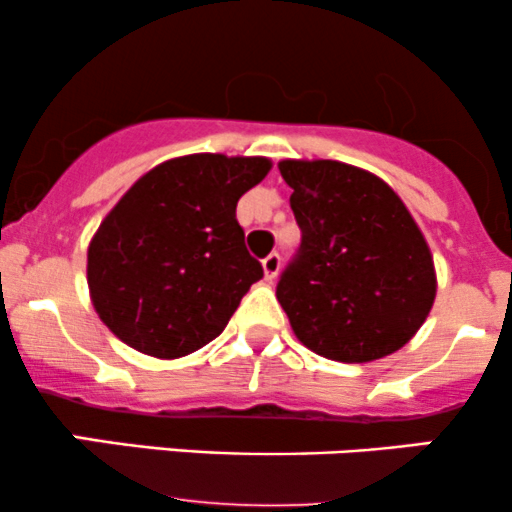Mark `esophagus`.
<instances>
[{
    "mask_svg": "<svg viewBox=\"0 0 512 512\" xmlns=\"http://www.w3.org/2000/svg\"><path fill=\"white\" fill-rule=\"evenodd\" d=\"M279 267H281V257H279V252H272V255L264 257V260H262L264 279H267V281L276 279V274H279Z\"/></svg>",
    "mask_w": 512,
    "mask_h": 512,
    "instance_id": "obj_1",
    "label": "esophagus"
}]
</instances>
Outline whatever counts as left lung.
I'll return each mask as SVG.
<instances>
[{"instance_id": "obj_1", "label": "left lung", "mask_w": 512, "mask_h": 512, "mask_svg": "<svg viewBox=\"0 0 512 512\" xmlns=\"http://www.w3.org/2000/svg\"><path fill=\"white\" fill-rule=\"evenodd\" d=\"M301 248L276 298L298 342L342 363L395 354L436 301L428 243L397 192L339 161L279 163Z\"/></svg>"}]
</instances>
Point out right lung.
<instances>
[{"label":"right lung","instance_id":"1","mask_svg":"<svg viewBox=\"0 0 512 512\" xmlns=\"http://www.w3.org/2000/svg\"><path fill=\"white\" fill-rule=\"evenodd\" d=\"M269 168L262 156L190 154L129 187L88 243L86 264L93 308L117 339L180 358L219 337L264 274L236 204Z\"/></svg>","mask_w":512,"mask_h":512}]
</instances>
